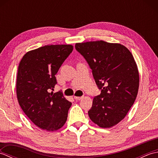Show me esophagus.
I'll return each mask as SVG.
<instances>
[{"mask_svg":"<svg viewBox=\"0 0 158 158\" xmlns=\"http://www.w3.org/2000/svg\"><path fill=\"white\" fill-rule=\"evenodd\" d=\"M83 96H74V98H75L76 100H79L82 99Z\"/></svg>","mask_w":158,"mask_h":158,"instance_id":"34e87169","label":"esophagus"}]
</instances>
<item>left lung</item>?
Wrapping results in <instances>:
<instances>
[{
    "label": "left lung",
    "mask_w": 158,
    "mask_h": 158,
    "mask_svg": "<svg viewBox=\"0 0 158 158\" xmlns=\"http://www.w3.org/2000/svg\"><path fill=\"white\" fill-rule=\"evenodd\" d=\"M75 49L88 62L101 90L93 99L88 115L104 128L121 122L135 102L139 75L132 53L125 46L103 41L76 43Z\"/></svg>",
    "instance_id": "8db88e82"
}]
</instances>
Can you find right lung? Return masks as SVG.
<instances>
[{
	"label": "right lung",
	"instance_id": "obj_1",
	"mask_svg": "<svg viewBox=\"0 0 158 158\" xmlns=\"http://www.w3.org/2000/svg\"><path fill=\"white\" fill-rule=\"evenodd\" d=\"M70 45H45L23 56L17 75V97L28 118L36 126L48 131L57 130L65 123L72 103L61 91L53 90L55 75L73 52Z\"/></svg>",
	"mask_w": 158,
	"mask_h": 158
}]
</instances>
